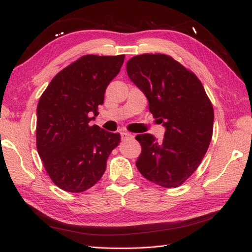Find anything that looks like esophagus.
<instances>
[{
    "instance_id": "obj_1",
    "label": "esophagus",
    "mask_w": 252,
    "mask_h": 252,
    "mask_svg": "<svg viewBox=\"0 0 252 252\" xmlns=\"http://www.w3.org/2000/svg\"><path fill=\"white\" fill-rule=\"evenodd\" d=\"M133 137L134 136H133V134H131V133H129V132H121L122 140H132Z\"/></svg>"
}]
</instances>
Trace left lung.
Returning <instances> with one entry per match:
<instances>
[{"label":"left lung","mask_w":252,"mask_h":252,"mask_svg":"<svg viewBox=\"0 0 252 252\" xmlns=\"http://www.w3.org/2000/svg\"><path fill=\"white\" fill-rule=\"evenodd\" d=\"M126 72L165 129L159 142L149 133L136 135L142 146L136 167L155 184L178 187L195 172L211 142V101L195 74L170 56H134L126 63Z\"/></svg>","instance_id":"8db88e82"}]
</instances>
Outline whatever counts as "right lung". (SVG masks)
I'll return each mask as SVG.
<instances>
[{
	"instance_id": "obj_1",
	"label": "right lung",
	"mask_w": 252,
	"mask_h": 252,
	"mask_svg": "<svg viewBox=\"0 0 252 252\" xmlns=\"http://www.w3.org/2000/svg\"><path fill=\"white\" fill-rule=\"evenodd\" d=\"M125 55H85L53 78L36 108V148L46 172L69 192L89 189L101 179L119 133L91 126L106 89Z\"/></svg>"
}]
</instances>
